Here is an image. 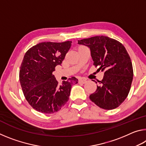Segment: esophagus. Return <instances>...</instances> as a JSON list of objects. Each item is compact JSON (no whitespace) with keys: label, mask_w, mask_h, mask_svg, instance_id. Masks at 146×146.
Returning <instances> with one entry per match:
<instances>
[{"label":"esophagus","mask_w":146,"mask_h":146,"mask_svg":"<svg viewBox=\"0 0 146 146\" xmlns=\"http://www.w3.org/2000/svg\"><path fill=\"white\" fill-rule=\"evenodd\" d=\"M78 82L79 83H81V84H85L86 82V80H84V79H79L78 80Z\"/></svg>","instance_id":"34e87169"}]
</instances>
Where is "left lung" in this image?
<instances>
[{
  "label": "left lung",
  "instance_id": "obj_1",
  "mask_svg": "<svg viewBox=\"0 0 146 146\" xmlns=\"http://www.w3.org/2000/svg\"><path fill=\"white\" fill-rule=\"evenodd\" d=\"M78 44L90 48L93 64L104 74L90 100L104 110L117 108L127 97L133 81L132 62L125 47L106 36L84 38Z\"/></svg>",
  "mask_w": 146,
  "mask_h": 146
}]
</instances>
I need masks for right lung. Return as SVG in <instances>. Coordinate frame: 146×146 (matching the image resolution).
Instances as JSON below:
<instances>
[{
	"label": "right lung",
	"instance_id": "1",
	"mask_svg": "<svg viewBox=\"0 0 146 146\" xmlns=\"http://www.w3.org/2000/svg\"><path fill=\"white\" fill-rule=\"evenodd\" d=\"M71 46V41L44 42L31 47L24 55L20 82L26 99L37 111L45 114L57 112L68 101L71 86L78 83V79L72 77L58 85L52 74Z\"/></svg>",
	"mask_w": 146,
	"mask_h": 146
}]
</instances>
